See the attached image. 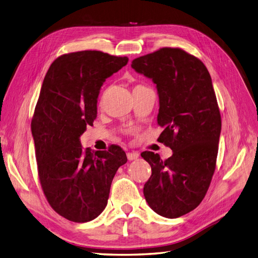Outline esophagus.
I'll use <instances>...</instances> for the list:
<instances>
[{
  "label": "esophagus",
  "instance_id": "1",
  "mask_svg": "<svg viewBox=\"0 0 258 258\" xmlns=\"http://www.w3.org/2000/svg\"><path fill=\"white\" fill-rule=\"evenodd\" d=\"M138 157H140V155H138L137 153H134V151H132V153H127V159H128L130 161L136 160Z\"/></svg>",
  "mask_w": 258,
  "mask_h": 258
}]
</instances>
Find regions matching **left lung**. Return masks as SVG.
Masks as SVG:
<instances>
[{"mask_svg":"<svg viewBox=\"0 0 258 258\" xmlns=\"http://www.w3.org/2000/svg\"><path fill=\"white\" fill-rule=\"evenodd\" d=\"M131 66L156 84L159 141L173 151L166 161L142 153L151 167L144 196L155 213L173 219L201 204L215 172L221 116L213 82L201 60L177 48L137 57Z\"/></svg>","mask_w":258,"mask_h":258,"instance_id":"1","label":"left lung"}]
</instances>
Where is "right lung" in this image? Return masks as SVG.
<instances>
[{
	"mask_svg": "<svg viewBox=\"0 0 258 258\" xmlns=\"http://www.w3.org/2000/svg\"><path fill=\"white\" fill-rule=\"evenodd\" d=\"M127 62L101 51L74 52L57 57L43 79L31 121L39 179L51 207L71 221L102 213L112 180L127 161L120 146L90 151L81 144L97 117L101 86Z\"/></svg>",
	"mask_w": 258,
	"mask_h": 258,
	"instance_id": "right-lung-1",
	"label": "right lung"
}]
</instances>
